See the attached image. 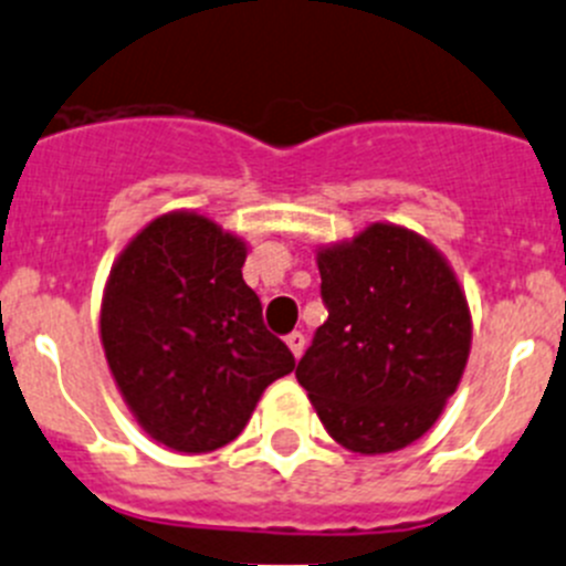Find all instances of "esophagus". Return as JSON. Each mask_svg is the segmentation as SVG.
Returning <instances> with one entry per match:
<instances>
[{
    "instance_id": "esophagus-1",
    "label": "esophagus",
    "mask_w": 566,
    "mask_h": 566,
    "mask_svg": "<svg viewBox=\"0 0 566 566\" xmlns=\"http://www.w3.org/2000/svg\"><path fill=\"white\" fill-rule=\"evenodd\" d=\"M287 345H290V350H293L295 359H301V354H304V348H306V337L301 332L287 334Z\"/></svg>"
}]
</instances>
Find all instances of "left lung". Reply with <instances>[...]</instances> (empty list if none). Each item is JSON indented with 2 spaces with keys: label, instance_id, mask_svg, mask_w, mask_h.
<instances>
[{
  "label": "left lung",
  "instance_id": "1",
  "mask_svg": "<svg viewBox=\"0 0 566 566\" xmlns=\"http://www.w3.org/2000/svg\"><path fill=\"white\" fill-rule=\"evenodd\" d=\"M317 271L328 317L295 378L339 446L400 451L434 426L468 365L473 323L457 273L395 223L321 249Z\"/></svg>",
  "mask_w": 566,
  "mask_h": 566
}]
</instances>
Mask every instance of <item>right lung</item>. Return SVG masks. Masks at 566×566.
Returning a JSON list of instances; mask_svg holds the SVG:
<instances>
[{
	"instance_id": "obj_1",
	"label": "right lung",
	"mask_w": 566,
	"mask_h": 566,
	"mask_svg": "<svg viewBox=\"0 0 566 566\" xmlns=\"http://www.w3.org/2000/svg\"><path fill=\"white\" fill-rule=\"evenodd\" d=\"M245 243L199 212H166L129 240L102 298L104 356L135 420L179 453L245 429L268 384L293 373L243 282Z\"/></svg>"
}]
</instances>
